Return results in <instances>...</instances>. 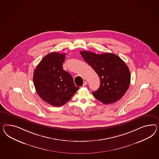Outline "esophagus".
<instances>
[{"label":"esophagus","instance_id":"obj_1","mask_svg":"<svg viewBox=\"0 0 159 159\" xmlns=\"http://www.w3.org/2000/svg\"><path fill=\"white\" fill-rule=\"evenodd\" d=\"M87 82L85 81V82L83 83V86H86L87 85Z\"/></svg>","mask_w":159,"mask_h":159}]
</instances>
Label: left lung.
I'll use <instances>...</instances> for the list:
<instances>
[{
  "instance_id": "1",
  "label": "left lung",
  "mask_w": 159,
  "mask_h": 159,
  "mask_svg": "<svg viewBox=\"0 0 159 159\" xmlns=\"http://www.w3.org/2000/svg\"><path fill=\"white\" fill-rule=\"evenodd\" d=\"M80 54L100 78L98 89L93 95L105 104L119 101L129 89L131 75L128 66L119 57L112 53L97 54L86 51Z\"/></svg>"
}]
</instances>
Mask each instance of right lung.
<instances>
[{
	"label": "right lung",
	"instance_id": "1",
	"mask_svg": "<svg viewBox=\"0 0 159 159\" xmlns=\"http://www.w3.org/2000/svg\"><path fill=\"white\" fill-rule=\"evenodd\" d=\"M65 55L49 53L39 62L34 73V87L39 97L54 107L65 104L79 89L75 85L72 76L63 69Z\"/></svg>",
	"mask_w": 159,
	"mask_h": 159
}]
</instances>
